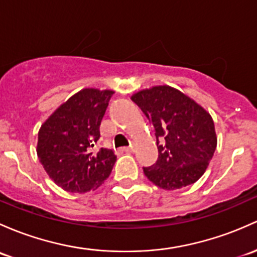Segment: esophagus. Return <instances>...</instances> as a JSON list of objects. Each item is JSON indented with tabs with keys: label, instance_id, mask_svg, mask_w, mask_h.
Segmentation results:
<instances>
[{
	"label": "esophagus",
	"instance_id": "1",
	"mask_svg": "<svg viewBox=\"0 0 257 257\" xmlns=\"http://www.w3.org/2000/svg\"><path fill=\"white\" fill-rule=\"evenodd\" d=\"M123 150L125 151V153H133L134 148L133 147H125V148H123Z\"/></svg>",
	"mask_w": 257,
	"mask_h": 257
}]
</instances>
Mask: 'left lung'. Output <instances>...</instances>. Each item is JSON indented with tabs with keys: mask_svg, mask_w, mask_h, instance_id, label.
<instances>
[{
	"mask_svg": "<svg viewBox=\"0 0 257 257\" xmlns=\"http://www.w3.org/2000/svg\"><path fill=\"white\" fill-rule=\"evenodd\" d=\"M155 129L159 158L144 167L154 185L174 191L196 182L217 148L214 121L203 107L171 86H154L132 96Z\"/></svg>",
	"mask_w": 257,
	"mask_h": 257,
	"instance_id": "8db88e82",
	"label": "left lung"
}]
</instances>
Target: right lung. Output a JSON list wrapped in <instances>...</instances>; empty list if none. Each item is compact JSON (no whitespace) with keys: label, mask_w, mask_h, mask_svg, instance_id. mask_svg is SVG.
Wrapping results in <instances>:
<instances>
[{"label":"right lung","mask_w":257,"mask_h":257,"mask_svg":"<svg viewBox=\"0 0 257 257\" xmlns=\"http://www.w3.org/2000/svg\"><path fill=\"white\" fill-rule=\"evenodd\" d=\"M113 93L83 88L40 126L38 158L51 180L67 192L96 190L112 172L117 160L114 153L93 148L101 137L99 126Z\"/></svg>","instance_id":"add662e5"}]
</instances>
